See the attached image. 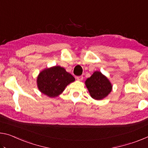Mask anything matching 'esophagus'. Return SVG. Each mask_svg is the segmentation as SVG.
<instances>
[{
  "label": "esophagus",
  "mask_w": 148,
  "mask_h": 148,
  "mask_svg": "<svg viewBox=\"0 0 148 148\" xmlns=\"http://www.w3.org/2000/svg\"><path fill=\"white\" fill-rule=\"evenodd\" d=\"M76 79L79 81H81L83 79V76H76Z\"/></svg>",
  "instance_id": "34e87169"
}]
</instances>
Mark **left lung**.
I'll return each mask as SVG.
<instances>
[{"label": "left lung", "mask_w": 148, "mask_h": 148, "mask_svg": "<svg viewBox=\"0 0 148 148\" xmlns=\"http://www.w3.org/2000/svg\"><path fill=\"white\" fill-rule=\"evenodd\" d=\"M86 85L91 97L97 100L103 99L112 90V86L108 79L97 71L86 79Z\"/></svg>", "instance_id": "1"}]
</instances>
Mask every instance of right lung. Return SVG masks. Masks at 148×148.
Returning a JSON list of instances; mask_svg holds the SVG:
<instances>
[{"label": "right lung", "mask_w": 148, "mask_h": 148, "mask_svg": "<svg viewBox=\"0 0 148 148\" xmlns=\"http://www.w3.org/2000/svg\"><path fill=\"white\" fill-rule=\"evenodd\" d=\"M75 80L72 75L66 71L64 68L54 66L40 72L37 82L39 90L50 97L60 95L66 86Z\"/></svg>", "instance_id": "obj_1"}]
</instances>
